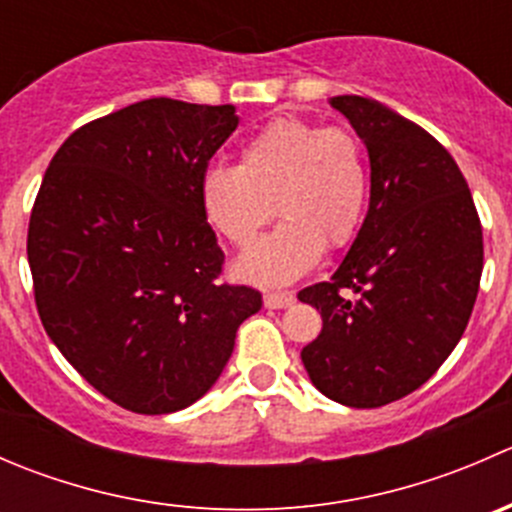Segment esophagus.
<instances>
[{
	"instance_id": "34e87169",
	"label": "esophagus",
	"mask_w": 512,
	"mask_h": 512,
	"mask_svg": "<svg viewBox=\"0 0 512 512\" xmlns=\"http://www.w3.org/2000/svg\"><path fill=\"white\" fill-rule=\"evenodd\" d=\"M294 302V297L289 292H267L265 294V307L267 309H285Z\"/></svg>"
}]
</instances>
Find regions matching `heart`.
<instances>
[{
    "mask_svg": "<svg viewBox=\"0 0 512 512\" xmlns=\"http://www.w3.org/2000/svg\"><path fill=\"white\" fill-rule=\"evenodd\" d=\"M369 165L359 136L342 126L275 118L242 146L240 165H213L200 183L208 223L245 247L275 218L280 225L237 260V277L280 287L307 275L329 250L349 245L364 220Z\"/></svg>",
    "mask_w": 512,
    "mask_h": 512,
    "instance_id": "heart-1",
    "label": "heart"
}]
</instances>
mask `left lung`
<instances>
[{
    "label": "left lung",
    "instance_id": "1",
    "mask_svg": "<svg viewBox=\"0 0 512 512\" xmlns=\"http://www.w3.org/2000/svg\"><path fill=\"white\" fill-rule=\"evenodd\" d=\"M329 103L364 141L371 195L334 275L297 294L322 314L302 364L327 399L379 409L426 384L466 332L483 230L461 168L431 133L374 98Z\"/></svg>",
    "mask_w": 512,
    "mask_h": 512
}]
</instances>
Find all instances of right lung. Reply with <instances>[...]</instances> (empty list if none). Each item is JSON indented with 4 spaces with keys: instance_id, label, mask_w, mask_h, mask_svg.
<instances>
[{
    "instance_id": "obj_1",
    "label": "right lung",
    "mask_w": 512,
    "mask_h": 512,
    "mask_svg": "<svg viewBox=\"0 0 512 512\" xmlns=\"http://www.w3.org/2000/svg\"><path fill=\"white\" fill-rule=\"evenodd\" d=\"M235 106L148 98L71 133L41 180L27 255L51 342L113 404H195L223 374L252 287L218 285L223 250L200 203Z\"/></svg>"
}]
</instances>
